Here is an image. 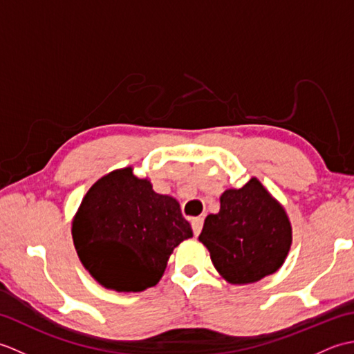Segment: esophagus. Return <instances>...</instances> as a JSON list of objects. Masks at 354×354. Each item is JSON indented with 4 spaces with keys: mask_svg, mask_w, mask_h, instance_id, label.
<instances>
[{
    "mask_svg": "<svg viewBox=\"0 0 354 354\" xmlns=\"http://www.w3.org/2000/svg\"><path fill=\"white\" fill-rule=\"evenodd\" d=\"M202 225H204V217H194V219L192 221V228H193V232H194V236H199V232H201V230H202Z\"/></svg>",
    "mask_w": 354,
    "mask_h": 354,
    "instance_id": "obj_1",
    "label": "esophagus"
}]
</instances>
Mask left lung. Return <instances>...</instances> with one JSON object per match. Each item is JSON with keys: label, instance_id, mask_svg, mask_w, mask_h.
Masks as SVG:
<instances>
[{"label": "left lung", "instance_id": "8db88e82", "mask_svg": "<svg viewBox=\"0 0 354 354\" xmlns=\"http://www.w3.org/2000/svg\"><path fill=\"white\" fill-rule=\"evenodd\" d=\"M199 242L223 280L251 284L283 266L292 245V225L280 202L251 178L242 189L222 193L219 213L205 217Z\"/></svg>", "mask_w": 354, "mask_h": 354}]
</instances>
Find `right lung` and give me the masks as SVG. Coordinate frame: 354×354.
I'll return each mask as SVG.
<instances>
[{
    "mask_svg": "<svg viewBox=\"0 0 354 354\" xmlns=\"http://www.w3.org/2000/svg\"><path fill=\"white\" fill-rule=\"evenodd\" d=\"M82 265L103 288L142 292L161 280L175 248L193 237L179 202L152 189L132 167L94 183L73 217Z\"/></svg>",
    "mask_w": 354,
    "mask_h": 354,
    "instance_id": "right-lung-1",
    "label": "right lung"
}]
</instances>
